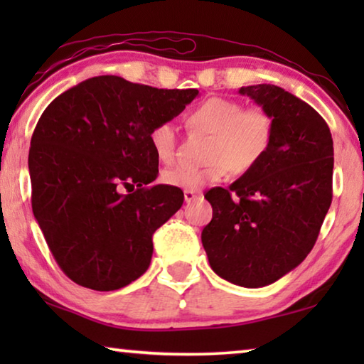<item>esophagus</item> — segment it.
<instances>
[{
    "instance_id": "34e87169",
    "label": "esophagus",
    "mask_w": 364,
    "mask_h": 364,
    "mask_svg": "<svg viewBox=\"0 0 364 364\" xmlns=\"http://www.w3.org/2000/svg\"><path fill=\"white\" fill-rule=\"evenodd\" d=\"M200 197L202 191H184V202H186V204H191V202L200 199Z\"/></svg>"
}]
</instances>
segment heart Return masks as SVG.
<instances>
[{
  "instance_id": "b5f03b06",
  "label": "heart",
  "mask_w": 364,
  "mask_h": 364,
  "mask_svg": "<svg viewBox=\"0 0 364 364\" xmlns=\"http://www.w3.org/2000/svg\"><path fill=\"white\" fill-rule=\"evenodd\" d=\"M197 130L213 134L208 149L210 164L202 168L178 165L164 171L165 184L184 191H199L230 173H247L267 156L273 144L274 125L262 109H244L237 101L210 97L189 114ZM152 151L162 162H171L176 154L178 133L173 122H162L149 134Z\"/></svg>"
}]
</instances>
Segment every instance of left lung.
<instances>
[{
    "label": "left lung",
    "instance_id": "left-lung-1",
    "mask_svg": "<svg viewBox=\"0 0 364 364\" xmlns=\"http://www.w3.org/2000/svg\"><path fill=\"white\" fill-rule=\"evenodd\" d=\"M239 93L273 119V144L230 188L205 194L213 217L202 245L220 278L263 287L299 267L315 245L332 202L334 146L323 117L289 91L263 83Z\"/></svg>",
    "mask_w": 364,
    "mask_h": 364
}]
</instances>
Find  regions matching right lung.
<instances>
[{"mask_svg": "<svg viewBox=\"0 0 364 364\" xmlns=\"http://www.w3.org/2000/svg\"><path fill=\"white\" fill-rule=\"evenodd\" d=\"M197 90H159L115 75L85 80L40 117L28 152L35 220L78 286L117 291L149 268L152 234L183 205L180 188L152 184L149 134Z\"/></svg>", "mask_w": 364, "mask_h": 364, "instance_id": "add662e5", "label": "right lung"}]
</instances>
